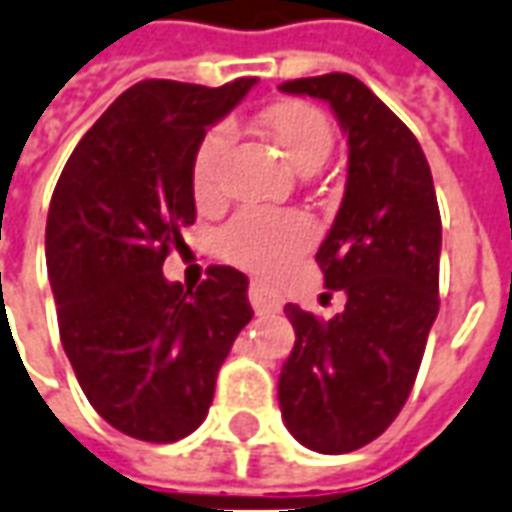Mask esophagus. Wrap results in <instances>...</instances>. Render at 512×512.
Instances as JSON below:
<instances>
[{"instance_id": "1", "label": "esophagus", "mask_w": 512, "mask_h": 512, "mask_svg": "<svg viewBox=\"0 0 512 512\" xmlns=\"http://www.w3.org/2000/svg\"><path fill=\"white\" fill-rule=\"evenodd\" d=\"M250 306L256 309V315H267V312H278V295L273 287H267L264 281H250Z\"/></svg>"}]
</instances>
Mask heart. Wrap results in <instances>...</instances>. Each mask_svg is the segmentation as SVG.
I'll return each mask as SVG.
<instances>
[{"instance_id": "obj_1", "label": "heart", "mask_w": 512, "mask_h": 512, "mask_svg": "<svg viewBox=\"0 0 512 512\" xmlns=\"http://www.w3.org/2000/svg\"><path fill=\"white\" fill-rule=\"evenodd\" d=\"M264 128L284 150L287 161L301 172H315L329 158L334 147V130L326 114L309 102H278L264 114ZM231 125H214L197 144L192 181L195 195L203 203L220 197L222 164L231 147ZM312 236V222L303 214H270V211H245L222 234V253L239 267L273 270L295 250H301Z\"/></svg>"}]
</instances>
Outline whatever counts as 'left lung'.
<instances>
[{"label": "left lung", "mask_w": 512, "mask_h": 512, "mask_svg": "<svg viewBox=\"0 0 512 512\" xmlns=\"http://www.w3.org/2000/svg\"><path fill=\"white\" fill-rule=\"evenodd\" d=\"M278 88L329 102L348 136L343 203L315 253L345 309L320 320L287 303L295 345L278 376L292 438L345 454L396 421L421 368L440 306L438 197L418 139L362 80L331 72Z\"/></svg>", "instance_id": "left-lung-1"}]
</instances>
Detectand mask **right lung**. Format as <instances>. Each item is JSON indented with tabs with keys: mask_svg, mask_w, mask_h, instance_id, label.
Returning <instances> with one entry per match:
<instances>
[{
	"mask_svg": "<svg viewBox=\"0 0 512 512\" xmlns=\"http://www.w3.org/2000/svg\"><path fill=\"white\" fill-rule=\"evenodd\" d=\"M256 77L220 88L142 80L66 161L49 203L58 329L88 404L136 440L172 443L209 415L220 365L248 326V276L214 264L197 290L164 278L195 222L197 144Z\"/></svg>",
	"mask_w": 512,
	"mask_h": 512,
	"instance_id": "right-lung-1",
	"label": "right lung"
}]
</instances>
